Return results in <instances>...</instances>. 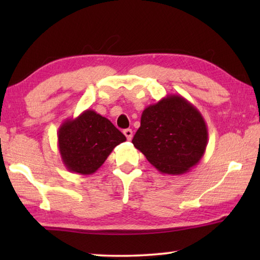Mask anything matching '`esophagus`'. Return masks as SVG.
Returning a JSON list of instances; mask_svg holds the SVG:
<instances>
[{
	"label": "esophagus",
	"instance_id": "obj_1",
	"mask_svg": "<svg viewBox=\"0 0 260 260\" xmlns=\"http://www.w3.org/2000/svg\"><path fill=\"white\" fill-rule=\"evenodd\" d=\"M124 134H125V136H126V139L128 140V141H131L132 140V138H133V131L132 129H125L124 131Z\"/></svg>",
	"mask_w": 260,
	"mask_h": 260
}]
</instances>
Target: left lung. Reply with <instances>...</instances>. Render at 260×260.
I'll use <instances>...</instances> for the list:
<instances>
[{
    "label": "left lung",
    "mask_w": 260,
    "mask_h": 260,
    "mask_svg": "<svg viewBox=\"0 0 260 260\" xmlns=\"http://www.w3.org/2000/svg\"><path fill=\"white\" fill-rule=\"evenodd\" d=\"M208 136L197 108L181 95L170 94L143 110L132 142L160 173L180 175L199 164Z\"/></svg>",
    "instance_id": "left-lung-1"
}]
</instances>
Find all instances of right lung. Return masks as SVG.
Segmentation results:
<instances>
[{
  "mask_svg": "<svg viewBox=\"0 0 260 260\" xmlns=\"http://www.w3.org/2000/svg\"><path fill=\"white\" fill-rule=\"evenodd\" d=\"M61 161L70 172L95 173L118 144L125 142L121 132L94 110H85L67 119L57 132Z\"/></svg>",
  "mask_w": 260,
  "mask_h": 260,
  "instance_id": "obj_1",
  "label": "right lung"
}]
</instances>
